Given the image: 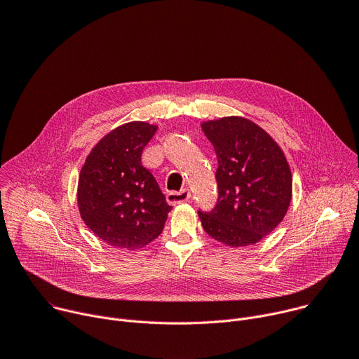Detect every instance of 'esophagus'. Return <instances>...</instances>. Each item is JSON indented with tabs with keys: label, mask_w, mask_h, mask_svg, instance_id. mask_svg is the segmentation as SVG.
Returning a JSON list of instances; mask_svg holds the SVG:
<instances>
[{
	"label": "esophagus",
	"mask_w": 359,
	"mask_h": 359,
	"mask_svg": "<svg viewBox=\"0 0 359 359\" xmlns=\"http://www.w3.org/2000/svg\"><path fill=\"white\" fill-rule=\"evenodd\" d=\"M190 197H191V194H190L189 189H182L179 191H170V193H168V203L176 206V204L187 201Z\"/></svg>",
	"instance_id": "1"
}]
</instances>
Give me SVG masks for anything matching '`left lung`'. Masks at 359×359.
<instances>
[{"instance_id": "left-lung-1", "label": "left lung", "mask_w": 359, "mask_h": 359, "mask_svg": "<svg viewBox=\"0 0 359 359\" xmlns=\"http://www.w3.org/2000/svg\"><path fill=\"white\" fill-rule=\"evenodd\" d=\"M219 168L216 208L198 212L210 237L230 245L259 243L284 219L292 196V176L278 143L257 123L226 116L201 123Z\"/></svg>"}]
</instances>
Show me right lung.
<instances>
[{
    "label": "right lung",
    "instance_id": "1",
    "mask_svg": "<svg viewBox=\"0 0 359 359\" xmlns=\"http://www.w3.org/2000/svg\"><path fill=\"white\" fill-rule=\"evenodd\" d=\"M156 130V125L140 121L115 128L92 147L81 169L79 215L95 236L112 247H144L162 233L172 210L140 161Z\"/></svg>",
    "mask_w": 359,
    "mask_h": 359
}]
</instances>
